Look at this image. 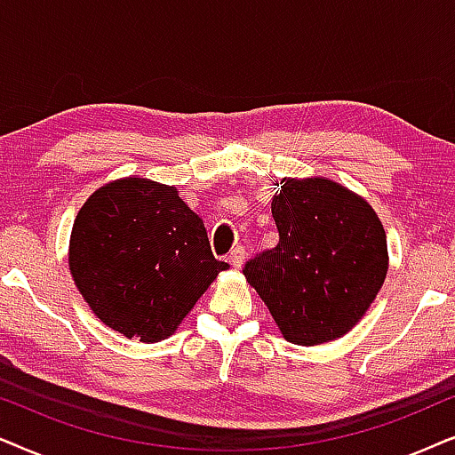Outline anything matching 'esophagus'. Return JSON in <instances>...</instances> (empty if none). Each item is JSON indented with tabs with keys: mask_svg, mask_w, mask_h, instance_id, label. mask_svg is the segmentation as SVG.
<instances>
[{
	"mask_svg": "<svg viewBox=\"0 0 455 455\" xmlns=\"http://www.w3.org/2000/svg\"><path fill=\"white\" fill-rule=\"evenodd\" d=\"M243 259H245V247L237 245L235 250H231V253H228V262L233 264V268H241Z\"/></svg>",
	"mask_w": 455,
	"mask_h": 455,
	"instance_id": "34e87169",
	"label": "esophagus"
}]
</instances>
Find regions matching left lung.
Returning <instances> with one entry per match:
<instances>
[{
    "label": "left lung",
    "instance_id": "1",
    "mask_svg": "<svg viewBox=\"0 0 455 455\" xmlns=\"http://www.w3.org/2000/svg\"><path fill=\"white\" fill-rule=\"evenodd\" d=\"M272 218L278 243L245 264L247 283L287 341L320 345L345 335L371 307L389 268L377 212L329 179H283Z\"/></svg>",
    "mask_w": 455,
    "mask_h": 455
}]
</instances>
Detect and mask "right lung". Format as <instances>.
<instances>
[{
    "label": "right lung",
    "mask_w": 455,
    "mask_h": 455,
    "mask_svg": "<svg viewBox=\"0 0 455 455\" xmlns=\"http://www.w3.org/2000/svg\"><path fill=\"white\" fill-rule=\"evenodd\" d=\"M68 264L95 316L143 343L171 337L228 268L177 187L137 177L112 180L84 202L72 224Z\"/></svg>",
    "instance_id": "right-lung-1"
}]
</instances>
